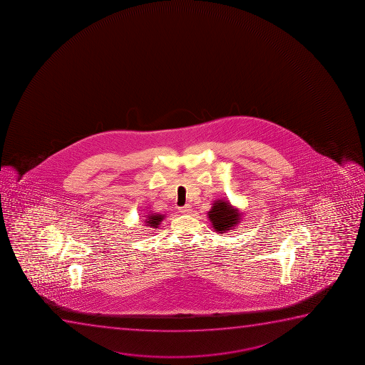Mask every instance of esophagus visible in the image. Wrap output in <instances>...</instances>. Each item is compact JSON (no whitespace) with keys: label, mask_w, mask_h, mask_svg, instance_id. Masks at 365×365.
<instances>
[{"label":"esophagus","mask_w":365,"mask_h":365,"mask_svg":"<svg viewBox=\"0 0 365 365\" xmlns=\"http://www.w3.org/2000/svg\"><path fill=\"white\" fill-rule=\"evenodd\" d=\"M180 214H190L192 212V207L189 205L183 206V207H180Z\"/></svg>","instance_id":"obj_1"}]
</instances>
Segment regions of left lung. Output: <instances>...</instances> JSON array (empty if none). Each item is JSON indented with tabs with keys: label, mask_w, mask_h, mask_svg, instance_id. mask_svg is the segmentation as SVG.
Returning <instances> with one entry per match:
<instances>
[{
	"label": "left lung",
	"mask_w": 365,
	"mask_h": 365,
	"mask_svg": "<svg viewBox=\"0 0 365 365\" xmlns=\"http://www.w3.org/2000/svg\"><path fill=\"white\" fill-rule=\"evenodd\" d=\"M207 219L210 220L211 227L219 235L232 231L243 221V212L237 206L225 197L216 199L210 210L207 211Z\"/></svg>",
	"instance_id": "obj_1"
}]
</instances>
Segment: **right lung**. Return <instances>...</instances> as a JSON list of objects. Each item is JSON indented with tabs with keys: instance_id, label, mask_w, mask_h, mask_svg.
Segmentation results:
<instances>
[{
	"instance_id": "right-lung-1",
	"label": "right lung",
	"mask_w": 365,
	"mask_h": 365,
	"mask_svg": "<svg viewBox=\"0 0 365 365\" xmlns=\"http://www.w3.org/2000/svg\"><path fill=\"white\" fill-rule=\"evenodd\" d=\"M144 220H142V222L144 223L143 226H145V227H149L150 230H158L160 227V225L163 222L165 217H166V215L163 214H158V212H153V211H149L145 216H143Z\"/></svg>"
}]
</instances>
